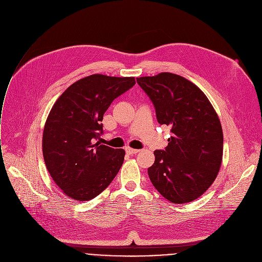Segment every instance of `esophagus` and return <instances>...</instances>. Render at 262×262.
Masks as SVG:
<instances>
[{
	"instance_id": "34e87169",
	"label": "esophagus",
	"mask_w": 262,
	"mask_h": 262,
	"mask_svg": "<svg viewBox=\"0 0 262 262\" xmlns=\"http://www.w3.org/2000/svg\"><path fill=\"white\" fill-rule=\"evenodd\" d=\"M140 149H136V148H131V147H126V152L129 155H135L137 152H139Z\"/></svg>"
}]
</instances>
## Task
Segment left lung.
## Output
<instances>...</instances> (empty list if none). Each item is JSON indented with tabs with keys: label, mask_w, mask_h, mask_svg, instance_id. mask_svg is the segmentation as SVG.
Returning a JSON list of instances; mask_svg holds the SVG:
<instances>
[{
	"label": "left lung",
	"mask_w": 262,
	"mask_h": 262,
	"mask_svg": "<svg viewBox=\"0 0 262 262\" xmlns=\"http://www.w3.org/2000/svg\"><path fill=\"white\" fill-rule=\"evenodd\" d=\"M136 80L154 103L159 124L172 133L165 150L154 151L149 180L170 202H191L211 187L221 167L219 117L205 94L183 76L161 72Z\"/></svg>",
	"instance_id": "1"
}]
</instances>
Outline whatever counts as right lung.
<instances>
[{
    "mask_svg": "<svg viewBox=\"0 0 262 262\" xmlns=\"http://www.w3.org/2000/svg\"><path fill=\"white\" fill-rule=\"evenodd\" d=\"M134 84V77L93 74L68 86L51 107L43 129V158L51 179L71 199L95 198L122 167L123 148L95 141L104 113Z\"/></svg>",
    "mask_w": 262,
    "mask_h": 262,
    "instance_id": "right-lung-1",
    "label": "right lung"
}]
</instances>
